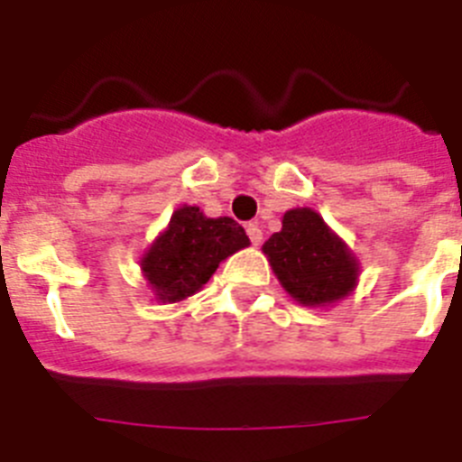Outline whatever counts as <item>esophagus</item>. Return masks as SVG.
Returning <instances> with one entry per match:
<instances>
[{
    "label": "esophagus",
    "mask_w": 462,
    "mask_h": 462,
    "mask_svg": "<svg viewBox=\"0 0 462 462\" xmlns=\"http://www.w3.org/2000/svg\"><path fill=\"white\" fill-rule=\"evenodd\" d=\"M247 236H250L252 245H261V240H263V234H261L259 224H247Z\"/></svg>",
    "instance_id": "34e87169"
}]
</instances>
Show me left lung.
I'll list each match as a JSON object with an SVG mask.
<instances>
[{"instance_id":"1","label":"left lung","mask_w":462,"mask_h":462,"mask_svg":"<svg viewBox=\"0 0 462 462\" xmlns=\"http://www.w3.org/2000/svg\"><path fill=\"white\" fill-rule=\"evenodd\" d=\"M261 250L282 289L305 308H330L358 284L356 254L312 208L284 212L282 228Z\"/></svg>"}]
</instances>
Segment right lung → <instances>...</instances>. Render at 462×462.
I'll return each instance as SVG.
<instances>
[{
	"mask_svg": "<svg viewBox=\"0 0 462 462\" xmlns=\"http://www.w3.org/2000/svg\"><path fill=\"white\" fill-rule=\"evenodd\" d=\"M236 219L206 217L199 206H180L169 226L141 256V271L159 303H180L201 291L219 263L247 247Z\"/></svg>",
	"mask_w": 462,
	"mask_h": 462,
	"instance_id": "right-lung-1",
	"label": "right lung"
}]
</instances>
